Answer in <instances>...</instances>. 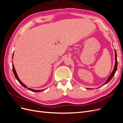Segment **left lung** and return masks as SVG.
I'll return each mask as SVG.
<instances>
[{
	"instance_id": "8db88e82",
	"label": "left lung",
	"mask_w": 123,
	"mask_h": 123,
	"mask_svg": "<svg viewBox=\"0 0 123 123\" xmlns=\"http://www.w3.org/2000/svg\"><path fill=\"white\" fill-rule=\"evenodd\" d=\"M114 52H115V64H114V68L113 69V71H112V72H111V73L110 74V76L108 77V78L107 80L105 81V83H104L103 85H102L101 86H100L99 87L103 86V85L106 84L107 83H108L109 82V81L112 79V77H113V76L114 75V74L115 73V72H116V71L117 70V52L116 51H115V50L114 49ZM99 87H98V88H99Z\"/></svg>"
}]
</instances>
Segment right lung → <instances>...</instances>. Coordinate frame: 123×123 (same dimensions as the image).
Returning <instances> with one entry per match:
<instances>
[{
  "mask_svg": "<svg viewBox=\"0 0 123 123\" xmlns=\"http://www.w3.org/2000/svg\"><path fill=\"white\" fill-rule=\"evenodd\" d=\"M13 56H14V53H13V56H12V59H13ZM12 69H13V73H14V75H15V78L16 79V80L19 81V83L23 86L24 87H25V88H27V89L28 90H30V91H33V92H41V91H43L44 89H43V90H33V89H31V88H28L27 86H26L25 85L24 83H22V81L20 80L19 79V77H18V75H17V73H16V70H15V68H14V64H13V61H12Z\"/></svg>",
  "mask_w": 123,
  "mask_h": 123,
  "instance_id": "1",
  "label": "right lung"
}]
</instances>
